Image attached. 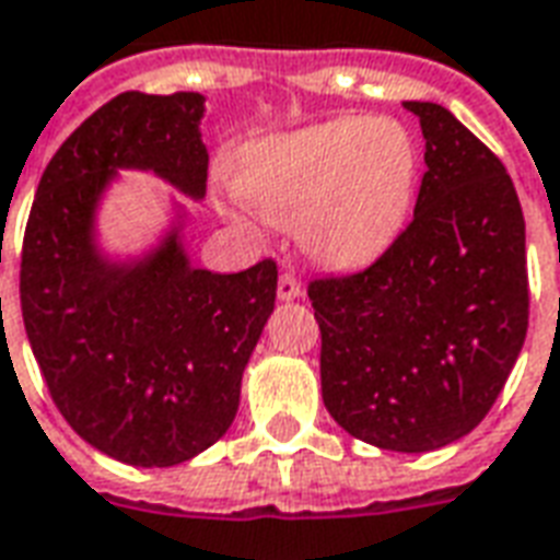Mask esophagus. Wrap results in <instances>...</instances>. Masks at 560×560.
I'll return each mask as SVG.
<instances>
[{
  "label": "esophagus",
  "instance_id": "1",
  "mask_svg": "<svg viewBox=\"0 0 560 560\" xmlns=\"http://www.w3.org/2000/svg\"><path fill=\"white\" fill-rule=\"evenodd\" d=\"M276 296H279L281 302L300 300V296H302V284H300V281H296V276H293V272H281V276H279V288H276Z\"/></svg>",
  "mask_w": 560,
  "mask_h": 560
}]
</instances>
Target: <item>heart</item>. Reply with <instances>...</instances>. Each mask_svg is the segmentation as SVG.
Wrapping results in <instances>:
<instances>
[{"label":"heart","instance_id":"obj_1","mask_svg":"<svg viewBox=\"0 0 560 560\" xmlns=\"http://www.w3.org/2000/svg\"><path fill=\"white\" fill-rule=\"evenodd\" d=\"M421 151L395 118H338L260 148L240 192L272 225H300L302 248L329 269L380 258L416 201Z\"/></svg>","mask_w":560,"mask_h":560}]
</instances>
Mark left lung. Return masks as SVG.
<instances>
[{
	"label": "left lung",
	"mask_w": 560,
	"mask_h": 560,
	"mask_svg": "<svg viewBox=\"0 0 560 560\" xmlns=\"http://www.w3.org/2000/svg\"><path fill=\"white\" fill-rule=\"evenodd\" d=\"M416 217L353 276L308 284L329 416L383 451L424 454L478 428L528 332L525 219L511 175L439 103Z\"/></svg>",
	"instance_id": "8db88e82"
}]
</instances>
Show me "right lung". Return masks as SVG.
I'll list each match as a JSON object with an SVG mask.
<instances>
[{
    "label": "right lung",
    "mask_w": 560,
    "mask_h": 560,
    "mask_svg": "<svg viewBox=\"0 0 560 560\" xmlns=\"http://www.w3.org/2000/svg\"><path fill=\"white\" fill-rule=\"evenodd\" d=\"M205 97L124 91L70 132L40 177L20 260V308L52 404L127 466H177L225 436L276 305V260L210 272L180 225L132 260L106 258L94 219L118 168L207 192Z\"/></svg>",
    "instance_id": "right-lung-1"
}]
</instances>
